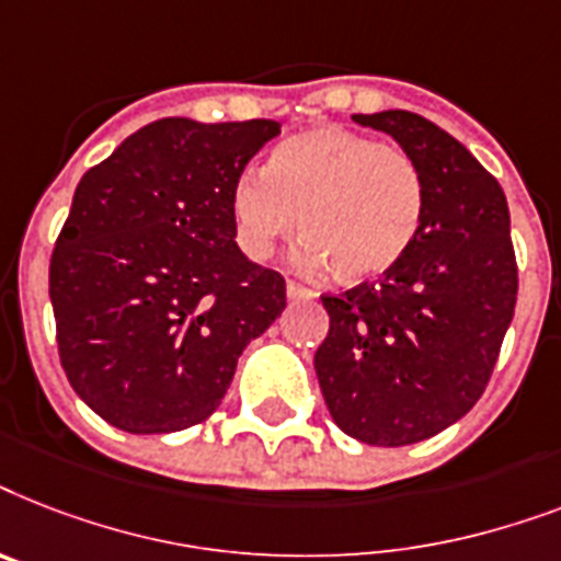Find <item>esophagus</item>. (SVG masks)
Listing matches in <instances>:
<instances>
[{
    "label": "esophagus",
    "mask_w": 561,
    "mask_h": 561,
    "mask_svg": "<svg viewBox=\"0 0 561 561\" xmlns=\"http://www.w3.org/2000/svg\"><path fill=\"white\" fill-rule=\"evenodd\" d=\"M286 295H289V298H293V301H312V298H316V293H312V289H309V286H304V284H298V280H286Z\"/></svg>",
    "instance_id": "1"
}]
</instances>
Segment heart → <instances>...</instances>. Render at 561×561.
<instances>
[{
	"mask_svg": "<svg viewBox=\"0 0 561 561\" xmlns=\"http://www.w3.org/2000/svg\"><path fill=\"white\" fill-rule=\"evenodd\" d=\"M425 217V182L402 147L347 127H312L284 138L266 170L245 168L231 187L237 245L252 260L298 234L307 266L365 284L414 249Z\"/></svg>",
	"mask_w": 561,
	"mask_h": 561,
	"instance_id": "heart-1",
	"label": "heart"
}]
</instances>
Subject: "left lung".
I'll return each mask as SVG.
<instances>
[{
    "instance_id": "1",
    "label": "left lung",
    "mask_w": 561,
    "mask_h": 561,
    "mask_svg": "<svg viewBox=\"0 0 561 561\" xmlns=\"http://www.w3.org/2000/svg\"><path fill=\"white\" fill-rule=\"evenodd\" d=\"M423 170L414 249L379 280L321 295L330 330L316 351L324 402L370 446L434 437L481 400L513 321L518 266L507 196L458 138L405 110L353 115Z\"/></svg>"
}]
</instances>
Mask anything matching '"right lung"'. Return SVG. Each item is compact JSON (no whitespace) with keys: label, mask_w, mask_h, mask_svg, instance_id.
<instances>
[{"label":"right lung","mask_w":561,"mask_h":561,"mask_svg":"<svg viewBox=\"0 0 561 561\" xmlns=\"http://www.w3.org/2000/svg\"><path fill=\"white\" fill-rule=\"evenodd\" d=\"M277 121L161 118L80 179L48 266L66 379L129 434L208 420L245 344L286 307L234 243L231 187Z\"/></svg>","instance_id":"add662e5"}]
</instances>
